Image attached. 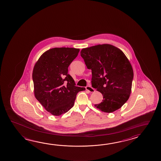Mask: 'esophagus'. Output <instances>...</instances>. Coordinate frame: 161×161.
Instances as JSON below:
<instances>
[{
	"label": "esophagus",
	"mask_w": 161,
	"mask_h": 161,
	"mask_svg": "<svg viewBox=\"0 0 161 161\" xmlns=\"http://www.w3.org/2000/svg\"><path fill=\"white\" fill-rule=\"evenodd\" d=\"M86 90H87L90 92H95V90L94 88H92V87H91L90 86H87L86 87Z\"/></svg>",
	"instance_id": "1"
}]
</instances>
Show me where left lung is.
Wrapping results in <instances>:
<instances>
[{"instance_id": "1", "label": "left lung", "mask_w": 161, "mask_h": 161, "mask_svg": "<svg viewBox=\"0 0 161 161\" xmlns=\"http://www.w3.org/2000/svg\"><path fill=\"white\" fill-rule=\"evenodd\" d=\"M80 55L92 69V87L103 95L95 107L108 113L118 110L129 98L134 76L125 54L111 44H103L83 48Z\"/></svg>"}]
</instances>
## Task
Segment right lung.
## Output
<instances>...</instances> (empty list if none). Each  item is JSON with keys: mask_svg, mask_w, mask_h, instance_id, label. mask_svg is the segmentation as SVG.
I'll return each mask as SVG.
<instances>
[{"mask_svg": "<svg viewBox=\"0 0 161 161\" xmlns=\"http://www.w3.org/2000/svg\"><path fill=\"white\" fill-rule=\"evenodd\" d=\"M79 48H53L44 52L32 71L35 98L44 108L55 116L69 111L78 92L85 87L76 86L68 74V67L78 56Z\"/></svg>", "mask_w": 161, "mask_h": 161, "instance_id": "obj_1", "label": "right lung"}]
</instances>
